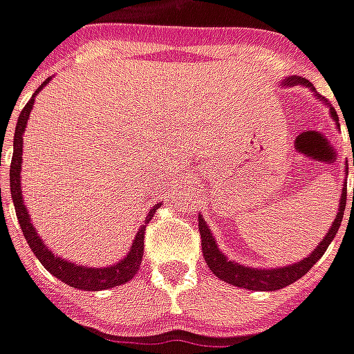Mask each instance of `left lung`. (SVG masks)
I'll use <instances>...</instances> for the list:
<instances>
[{
  "mask_svg": "<svg viewBox=\"0 0 354 354\" xmlns=\"http://www.w3.org/2000/svg\"><path fill=\"white\" fill-rule=\"evenodd\" d=\"M296 85H301V87L309 88L313 94H315V98L319 102H322L324 106L330 108V115L334 119V123L339 127V119H337V113H335V109L332 108V104H328L326 98L324 96H319L315 87H313L311 83L304 77H297V75H288V77H284L281 81V87L282 88H288V87H296ZM354 165V159H353ZM349 170L345 167V174H347ZM345 201H347V180L343 182L342 187V197H339V208H337V214H335L334 222L330 225V230L326 231V235L324 239L320 241L319 245L313 248V252L304 258V260L294 261V263H290V266H282V267H250L245 266V263H241V261L230 260L225 254L220 250V246L216 243L214 235H212V231L208 230L207 222H205V218L199 214V231H201V245H203V256H205V261H207V266L210 267V271L218 277V279H222L223 282H227V284H233V286H239V288H245V290H254V292H273V290H281L284 286H288L292 282H296L297 279H301L309 269H311L317 261L322 258V254L326 252V248L330 246V243L334 241L335 233L339 230V225H342L343 220V210H345ZM353 201H354V192H353Z\"/></svg>",
  "mask_w": 354,
  "mask_h": 354,
  "instance_id": "left-lung-1",
  "label": "left lung"
}]
</instances>
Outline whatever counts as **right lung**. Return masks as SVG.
Wrapping results in <instances>:
<instances>
[{"label":"right lung","instance_id":"add662e5","mask_svg":"<svg viewBox=\"0 0 354 354\" xmlns=\"http://www.w3.org/2000/svg\"><path fill=\"white\" fill-rule=\"evenodd\" d=\"M50 77L47 81H43L41 85L37 87V91L34 93V96L30 98L24 109L20 111L19 121H17V129H15V138H12V159H11V170H9V178H11V197L12 205H15V210H17V218H19L20 230L26 237V243L32 248V252L35 254V258L41 261V266L49 271L53 277H57L62 282H66L68 286L77 290H108L113 288V286H119V284H124L129 282L136 274V271L140 269V263H142V256H144V233H146V223H149V220L153 218V212L159 208V205H155L149 212H147L146 220L140 225L136 237L132 241L129 252L124 256L123 260H119L113 266L106 267H87L81 266V263H75V261L66 260V258H60L57 254L50 252V248L45 243L43 239L37 235L34 223H32V218L28 214V208L24 205V197H22V187H20V170H22V134L26 131L28 119H30V111L34 109V102L37 93H41V88L45 85H49ZM1 161V153H0ZM1 167V165H0ZM0 201H1V187H0Z\"/></svg>","mask_w":354,"mask_h":354}]
</instances>
